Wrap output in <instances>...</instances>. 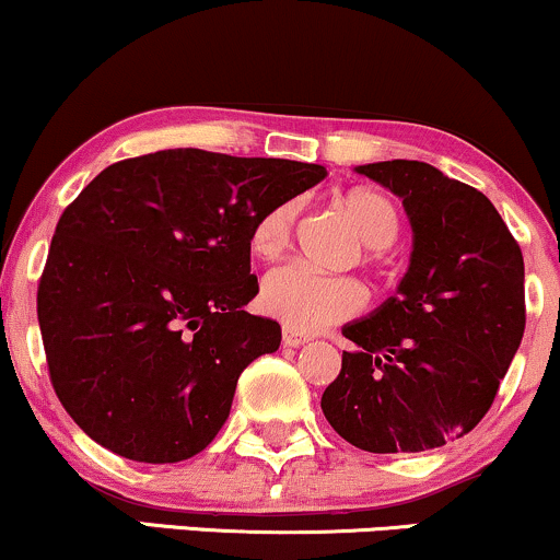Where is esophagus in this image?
<instances>
[{
	"instance_id": "1",
	"label": "esophagus",
	"mask_w": 560,
	"mask_h": 560,
	"mask_svg": "<svg viewBox=\"0 0 560 560\" xmlns=\"http://www.w3.org/2000/svg\"><path fill=\"white\" fill-rule=\"evenodd\" d=\"M281 342H284V347H302V345L311 342V337L298 329H289V326H284V331H281Z\"/></svg>"
}]
</instances>
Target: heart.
Returning <instances> with one entry per match:
<instances>
[{
  "instance_id": "heart-1",
  "label": "heart",
  "mask_w": 560,
  "mask_h": 560,
  "mask_svg": "<svg viewBox=\"0 0 560 560\" xmlns=\"http://www.w3.org/2000/svg\"><path fill=\"white\" fill-rule=\"evenodd\" d=\"M339 208L350 218L358 236L371 253L387 249L400 236V208L389 195L378 189H350L339 197ZM294 215L292 202L273 205L249 229V249L262 260L279 258L292 240ZM262 313L281 320L289 329L320 331L352 318L363 311L365 292L347 276H324L305 266L273 268L260 287Z\"/></svg>"
}]
</instances>
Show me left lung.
<instances>
[{"label": "left lung", "instance_id": "left-lung-1", "mask_svg": "<svg viewBox=\"0 0 560 560\" xmlns=\"http://www.w3.org/2000/svg\"><path fill=\"white\" fill-rule=\"evenodd\" d=\"M402 199L413 253L395 298L342 334L320 397L334 432L369 453L447 445L485 419L524 337V258L494 205L419 160L358 165Z\"/></svg>", "mask_w": 560, "mask_h": 560}]
</instances>
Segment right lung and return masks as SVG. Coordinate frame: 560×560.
<instances>
[{
    "mask_svg": "<svg viewBox=\"0 0 560 560\" xmlns=\"http://www.w3.org/2000/svg\"><path fill=\"white\" fill-rule=\"evenodd\" d=\"M326 168L276 158L163 150L105 168L57 221L36 313L49 378L70 419L139 464L213 442L236 382L276 352L249 229Z\"/></svg>",
    "mask_w": 560,
    "mask_h": 560,
    "instance_id": "add662e5",
    "label": "right lung"
}]
</instances>
